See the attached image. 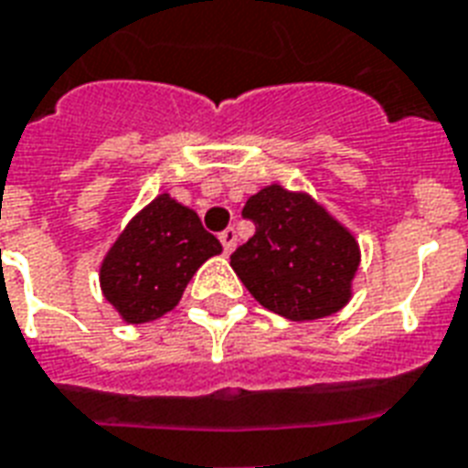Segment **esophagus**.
Instances as JSON below:
<instances>
[{
  "label": "esophagus",
  "mask_w": 468,
  "mask_h": 468,
  "mask_svg": "<svg viewBox=\"0 0 468 468\" xmlns=\"http://www.w3.org/2000/svg\"><path fill=\"white\" fill-rule=\"evenodd\" d=\"M219 241H222L224 246V253L234 251V249H237V229H234V227H227V229L219 234Z\"/></svg>",
  "instance_id": "obj_1"
}]
</instances>
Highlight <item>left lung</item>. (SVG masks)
Here are the masks:
<instances>
[{"label": "left lung", "mask_w": 468, "mask_h": 468, "mask_svg": "<svg viewBox=\"0 0 468 468\" xmlns=\"http://www.w3.org/2000/svg\"><path fill=\"white\" fill-rule=\"evenodd\" d=\"M256 231L231 253L253 298L288 320H320L346 305L358 244L307 195L268 185L241 209Z\"/></svg>", "instance_id": "obj_1"}]
</instances>
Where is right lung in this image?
<instances>
[{
  "mask_svg": "<svg viewBox=\"0 0 468 468\" xmlns=\"http://www.w3.org/2000/svg\"><path fill=\"white\" fill-rule=\"evenodd\" d=\"M222 251L200 217L168 195L133 217L100 271L104 298L132 324L155 320L180 303L195 271Z\"/></svg>",
  "mask_w": 468,
  "mask_h": 468,
  "instance_id": "obj_1",
  "label": "right lung"
}]
</instances>
